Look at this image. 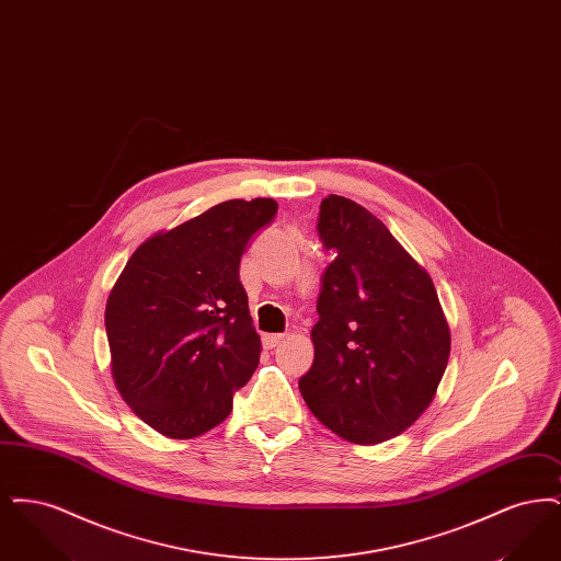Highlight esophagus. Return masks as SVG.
<instances>
[{"mask_svg": "<svg viewBox=\"0 0 561 561\" xmlns=\"http://www.w3.org/2000/svg\"><path fill=\"white\" fill-rule=\"evenodd\" d=\"M286 339H288V334H265L263 345L267 348H275L277 345H282Z\"/></svg>", "mask_w": 561, "mask_h": 561, "instance_id": "esophagus-1", "label": "esophagus"}]
</instances>
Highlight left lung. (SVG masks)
<instances>
[{"label":"left lung","instance_id":"8db88e82","mask_svg":"<svg viewBox=\"0 0 561 561\" xmlns=\"http://www.w3.org/2000/svg\"><path fill=\"white\" fill-rule=\"evenodd\" d=\"M318 233L336 259L321 277L316 359L298 387L325 427L373 446L427 410L448 366L450 328L427 271L373 213L328 195Z\"/></svg>","mask_w":561,"mask_h":561}]
</instances>
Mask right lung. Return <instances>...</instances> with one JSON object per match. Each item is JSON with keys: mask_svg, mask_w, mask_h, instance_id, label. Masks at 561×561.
<instances>
[{"mask_svg": "<svg viewBox=\"0 0 561 561\" xmlns=\"http://www.w3.org/2000/svg\"><path fill=\"white\" fill-rule=\"evenodd\" d=\"M277 202L229 199L142 241L108 294L111 373L134 414L172 439L220 425L259 366L240 282L250 238Z\"/></svg>", "mask_w": 561, "mask_h": 561, "instance_id": "obj_1", "label": "right lung"}]
</instances>
